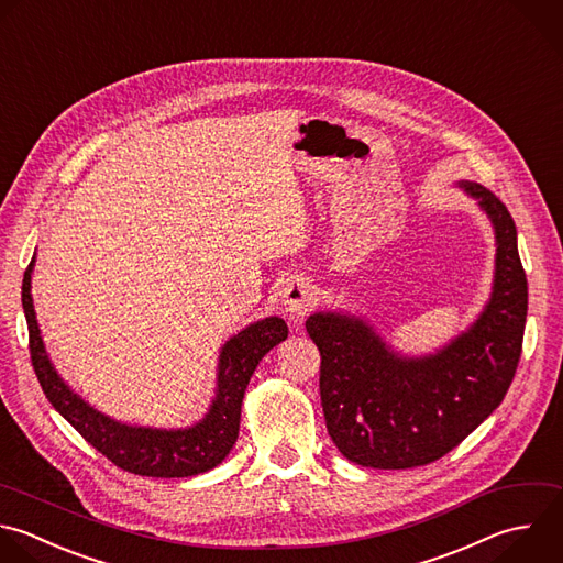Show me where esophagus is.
Listing matches in <instances>:
<instances>
[{
    "label": "esophagus",
    "mask_w": 563,
    "mask_h": 563,
    "mask_svg": "<svg viewBox=\"0 0 563 563\" xmlns=\"http://www.w3.org/2000/svg\"><path fill=\"white\" fill-rule=\"evenodd\" d=\"M282 303H284V310L288 317L299 319L312 308L314 290L303 279H290L282 290Z\"/></svg>",
    "instance_id": "1"
}]
</instances>
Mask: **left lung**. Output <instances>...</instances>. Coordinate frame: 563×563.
<instances>
[{
    "instance_id": "left-lung-1",
    "label": "left lung",
    "mask_w": 563,
    "mask_h": 563,
    "mask_svg": "<svg viewBox=\"0 0 563 563\" xmlns=\"http://www.w3.org/2000/svg\"><path fill=\"white\" fill-rule=\"evenodd\" d=\"M464 189L495 224V286L482 317L440 354L394 356L363 323L312 314L306 332L321 354L319 391L339 451L372 468H411L457 446L508 391L523 341L528 284L506 205L482 185Z\"/></svg>"
}]
</instances>
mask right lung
Returning <instances> with one entry per match:
<instances>
[{"label": "right lung", "instance_id": "add662e5", "mask_svg": "<svg viewBox=\"0 0 563 563\" xmlns=\"http://www.w3.org/2000/svg\"><path fill=\"white\" fill-rule=\"evenodd\" d=\"M29 264L22 284V303L29 321V347L40 385L51 405L119 468L150 477H189L218 466L233 449L240 431L244 389L264 354L288 336L279 317H268L233 336L220 354L218 396L202 422L183 431L128 427L99 413L73 394L53 369L35 319Z\"/></svg>", "mask_w": 563, "mask_h": 563}]
</instances>
